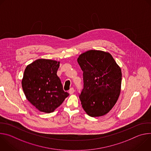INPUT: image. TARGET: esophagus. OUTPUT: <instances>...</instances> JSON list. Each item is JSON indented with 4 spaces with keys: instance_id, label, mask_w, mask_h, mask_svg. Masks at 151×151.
<instances>
[{
    "instance_id": "34e87169",
    "label": "esophagus",
    "mask_w": 151,
    "mask_h": 151,
    "mask_svg": "<svg viewBox=\"0 0 151 151\" xmlns=\"http://www.w3.org/2000/svg\"><path fill=\"white\" fill-rule=\"evenodd\" d=\"M74 92H75V90L73 88H71L69 91V93L70 94H73L74 93Z\"/></svg>"
}]
</instances>
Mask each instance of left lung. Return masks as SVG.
<instances>
[{"mask_svg": "<svg viewBox=\"0 0 151 151\" xmlns=\"http://www.w3.org/2000/svg\"><path fill=\"white\" fill-rule=\"evenodd\" d=\"M77 61L83 71V89L79 96L83 109L89 116L108 113L121 92L122 72L112 55L100 50H89Z\"/></svg>", "mask_w": 151, "mask_h": 151, "instance_id": "1", "label": "left lung"}]
</instances>
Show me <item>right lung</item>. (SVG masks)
Instances as JSON below:
<instances>
[{
  "mask_svg": "<svg viewBox=\"0 0 151 151\" xmlns=\"http://www.w3.org/2000/svg\"><path fill=\"white\" fill-rule=\"evenodd\" d=\"M60 61L40 58L25 69L21 81L26 99L40 112L51 113L69 95L57 75Z\"/></svg>",
  "mask_w": 151,
  "mask_h": 151,
  "instance_id": "obj_1",
  "label": "right lung"
}]
</instances>
